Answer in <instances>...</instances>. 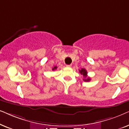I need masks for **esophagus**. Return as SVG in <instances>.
<instances>
[{
	"label": "esophagus",
	"mask_w": 129,
	"mask_h": 129,
	"mask_svg": "<svg viewBox=\"0 0 129 129\" xmlns=\"http://www.w3.org/2000/svg\"><path fill=\"white\" fill-rule=\"evenodd\" d=\"M66 66L67 67H71V65H67Z\"/></svg>",
	"instance_id": "obj_1"
}]
</instances>
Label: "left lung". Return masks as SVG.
<instances>
[{
  "label": "left lung",
  "instance_id": "8db88e82",
  "mask_svg": "<svg viewBox=\"0 0 129 129\" xmlns=\"http://www.w3.org/2000/svg\"><path fill=\"white\" fill-rule=\"evenodd\" d=\"M79 72H80V73L82 75L84 76V81H90V77H88V78H87V71H86V70L84 69V68H82L81 70H80V71H79Z\"/></svg>",
  "mask_w": 129,
  "mask_h": 129
}]
</instances>
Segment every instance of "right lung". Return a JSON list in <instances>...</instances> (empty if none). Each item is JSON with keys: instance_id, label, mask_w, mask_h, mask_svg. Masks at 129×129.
I'll return each instance as SVG.
<instances>
[{"instance_id": "add662e5", "label": "right lung", "mask_w": 129, "mask_h": 129, "mask_svg": "<svg viewBox=\"0 0 129 129\" xmlns=\"http://www.w3.org/2000/svg\"><path fill=\"white\" fill-rule=\"evenodd\" d=\"M56 68H57V67H56V66H55L54 68H52V70H53V71H54V70H56Z\"/></svg>"}]
</instances>
